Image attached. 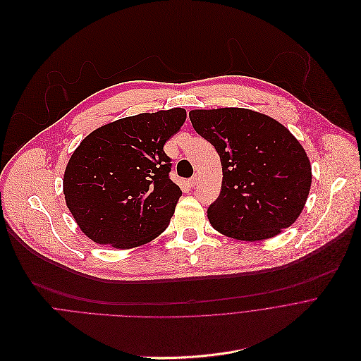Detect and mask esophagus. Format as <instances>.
<instances>
[{
    "mask_svg": "<svg viewBox=\"0 0 361 361\" xmlns=\"http://www.w3.org/2000/svg\"><path fill=\"white\" fill-rule=\"evenodd\" d=\"M189 185L193 188V186H196L197 185V178L196 176H193L190 180H189Z\"/></svg>",
    "mask_w": 361,
    "mask_h": 361,
    "instance_id": "esophagus-1",
    "label": "esophagus"
}]
</instances>
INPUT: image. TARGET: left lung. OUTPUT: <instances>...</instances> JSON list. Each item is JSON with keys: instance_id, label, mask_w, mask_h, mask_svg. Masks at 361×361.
Returning a JSON list of instances; mask_svg holds the SVG:
<instances>
[{"instance_id": "8db88e82", "label": "left lung", "mask_w": 361, "mask_h": 361, "mask_svg": "<svg viewBox=\"0 0 361 361\" xmlns=\"http://www.w3.org/2000/svg\"><path fill=\"white\" fill-rule=\"evenodd\" d=\"M189 118L221 157V195L207 209L213 229L257 242L292 226L312 186L309 157L292 132L245 108L193 109Z\"/></svg>"}]
</instances>
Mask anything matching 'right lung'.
I'll list each match as a JSON object with an SVG mask.
<instances>
[{"label":"right lung","mask_w":361,"mask_h":361,"mask_svg":"<svg viewBox=\"0 0 361 361\" xmlns=\"http://www.w3.org/2000/svg\"><path fill=\"white\" fill-rule=\"evenodd\" d=\"M185 119L183 108L139 114L82 139L62 183L65 203L87 238L132 249L165 232L182 190L169 179L164 147Z\"/></svg>","instance_id":"add662e5"}]
</instances>
